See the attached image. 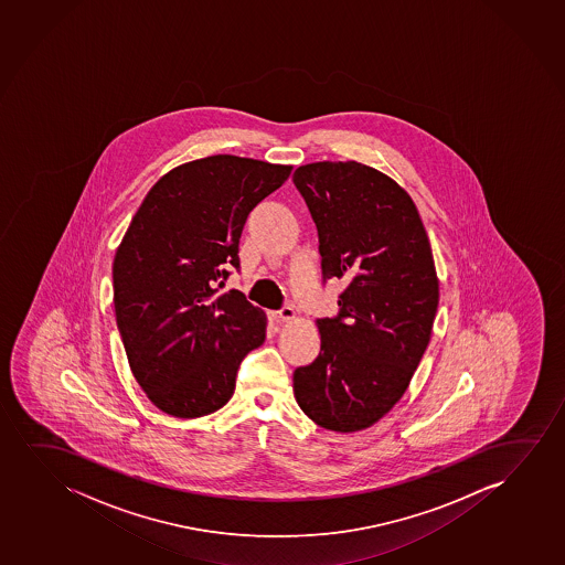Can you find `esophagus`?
<instances>
[{
  "mask_svg": "<svg viewBox=\"0 0 565 565\" xmlns=\"http://www.w3.org/2000/svg\"><path fill=\"white\" fill-rule=\"evenodd\" d=\"M275 317L282 319V321H290V319L296 317V309L292 306H282L279 311H275Z\"/></svg>",
  "mask_w": 565,
  "mask_h": 565,
  "instance_id": "esophagus-1",
  "label": "esophagus"
}]
</instances>
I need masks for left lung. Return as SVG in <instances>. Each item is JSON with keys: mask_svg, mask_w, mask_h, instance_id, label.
I'll list each match as a JSON object with an SVG mask.
<instances>
[{"mask_svg": "<svg viewBox=\"0 0 565 565\" xmlns=\"http://www.w3.org/2000/svg\"><path fill=\"white\" fill-rule=\"evenodd\" d=\"M319 234L323 279L347 282L317 319L321 352L294 371L301 412L323 429H367L398 402L429 347L438 279L419 211L391 177L358 161L294 171Z\"/></svg>", "mask_w": 565, "mask_h": 565, "instance_id": "obj_1", "label": "left lung"}]
</instances>
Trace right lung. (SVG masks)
<instances>
[{"label": "right lung", "instance_id": "obj_1", "mask_svg": "<svg viewBox=\"0 0 565 565\" xmlns=\"http://www.w3.org/2000/svg\"><path fill=\"white\" fill-rule=\"evenodd\" d=\"M292 167L211 156L174 167L151 186L114 259V303L128 363L161 412L194 419L233 398L242 360L265 342L267 317L241 290L249 211Z\"/></svg>", "mask_w": 565, "mask_h": 565}]
</instances>
